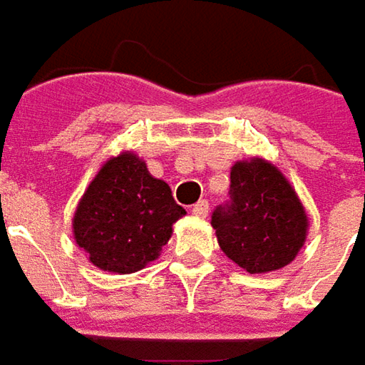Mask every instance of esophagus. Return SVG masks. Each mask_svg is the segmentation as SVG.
<instances>
[{
	"mask_svg": "<svg viewBox=\"0 0 365 365\" xmlns=\"http://www.w3.org/2000/svg\"><path fill=\"white\" fill-rule=\"evenodd\" d=\"M192 214H196V216H200V218L208 216V202H206V200H200V202H196V204L192 206Z\"/></svg>",
	"mask_w": 365,
	"mask_h": 365,
	"instance_id": "esophagus-1",
	"label": "esophagus"
}]
</instances>
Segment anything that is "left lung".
Segmentation results:
<instances>
[{
  "mask_svg": "<svg viewBox=\"0 0 365 365\" xmlns=\"http://www.w3.org/2000/svg\"><path fill=\"white\" fill-rule=\"evenodd\" d=\"M229 196L210 220L227 257L249 274L276 272L294 262L307 241L309 218L282 171L265 159L237 161Z\"/></svg>",
  "mask_w": 365,
  "mask_h": 365,
  "instance_id": "1",
  "label": "left lung"
}]
</instances>
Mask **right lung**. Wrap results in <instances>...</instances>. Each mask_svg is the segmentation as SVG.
Masks as SVG:
<instances>
[{"label": "right lung", "mask_w": 365, "mask_h": 365, "mask_svg": "<svg viewBox=\"0 0 365 365\" xmlns=\"http://www.w3.org/2000/svg\"><path fill=\"white\" fill-rule=\"evenodd\" d=\"M185 210L135 153L108 159L73 216V235L103 272L133 274L155 262Z\"/></svg>", "instance_id": "right-lung-1"}]
</instances>
